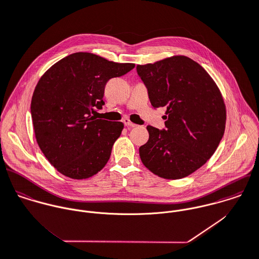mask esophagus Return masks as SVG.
Returning <instances> with one entry per match:
<instances>
[{
  "instance_id": "34e87169",
  "label": "esophagus",
  "mask_w": 259,
  "mask_h": 259,
  "mask_svg": "<svg viewBox=\"0 0 259 259\" xmlns=\"http://www.w3.org/2000/svg\"><path fill=\"white\" fill-rule=\"evenodd\" d=\"M123 123H124L125 126H131V127H136V126H137V124L134 123V122H132L128 118H124V119H123Z\"/></svg>"
}]
</instances>
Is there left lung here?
I'll return each mask as SVG.
<instances>
[{"instance_id": "obj_1", "label": "left lung", "mask_w": 259, "mask_h": 259, "mask_svg": "<svg viewBox=\"0 0 259 259\" xmlns=\"http://www.w3.org/2000/svg\"><path fill=\"white\" fill-rule=\"evenodd\" d=\"M155 108L166 107V128L148 125L149 141L140 148L143 164L155 175L182 179L201 168L224 135L226 108L219 88L197 62L172 56L138 65Z\"/></svg>"}]
</instances>
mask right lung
Masks as SVG:
<instances>
[{
  "mask_svg": "<svg viewBox=\"0 0 259 259\" xmlns=\"http://www.w3.org/2000/svg\"><path fill=\"white\" fill-rule=\"evenodd\" d=\"M134 67L77 52L42 75L31 101L33 126L39 148L58 172L81 180L106 165L123 123L96 119L91 113L104 104L106 82Z\"/></svg>",
  "mask_w": 259,
  "mask_h": 259,
  "instance_id": "add662e5",
  "label": "right lung"
}]
</instances>
